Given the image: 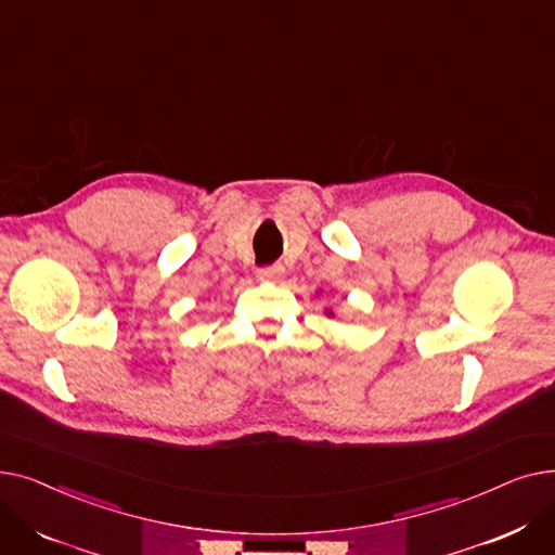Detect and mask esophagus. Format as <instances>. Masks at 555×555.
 Returning <instances> with one entry per match:
<instances>
[{
	"label": "esophagus",
	"instance_id": "34e87169",
	"mask_svg": "<svg viewBox=\"0 0 555 555\" xmlns=\"http://www.w3.org/2000/svg\"><path fill=\"white\" fill-rule=\"evenodd\" d=\"M258 281H266V283H279L283 279V268L281 266H272V268H262L256 272Z\"/></svg>",
	"mask_w": 555,
	"mask_h": 555
}]
</instances>
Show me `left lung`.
I'll list each match as a JSON object with an SVG mask.
<instances>
[{"mask_svg": "<svg viewBox=\"0 0 555 555\" xmlns=\"http://www.w3.org/2000/svg\"><path fill=\"white\" fill-rule=\"evenodd\" d=\"M317 295H319V293H317ZM326 317H335V312H333L331 308H326Z\"/></svg>", "mask_w": 555, "mask_h": 555, "instance_id": "1", "label": "left lung"}]
</instances>
